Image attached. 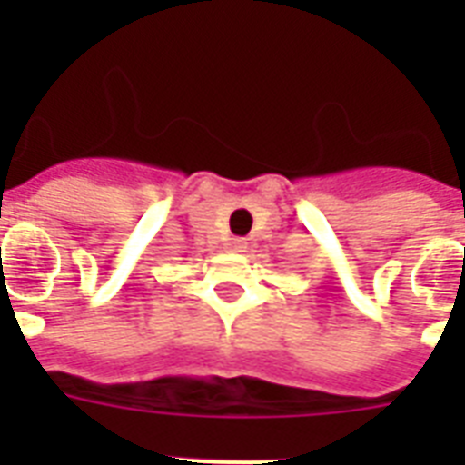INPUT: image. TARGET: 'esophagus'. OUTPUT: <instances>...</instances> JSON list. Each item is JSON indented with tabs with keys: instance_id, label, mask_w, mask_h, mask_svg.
Wrapping results in <instances>:
<instances>
[{
	"instance_id": "34e87169",
	"label": "esophagus",
	"mask_w": 465,
	"mask_h": 465,
	"mask_svg": "<svg viewBox=\"0 0 465 465\" xmlns=\"http://www.w3.org/2000/svg\"><path fill=\"white\" fill-rule=\"evenodd\" d=\"M226 248H229L232 253H241V251L246 248V241H243V239H232V241H229V243H226Z\"/></svg>"
}]
</instances>
